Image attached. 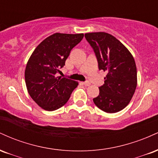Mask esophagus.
Here are the masks:
<instances>
[{
	"label": "esophagus",
	"mask_w": 158,
	"mask_h": 158,
	"mask_svg": "<svg viewBox=\"0 0 158 158\" xmlns=\"http://www.w3.org/2000/svg\"><path fill=\"white\" fill-rule=\"evenodd\" d=\"M83 85H84L85 86H90V81H84V82H83Z\"/></svg>",
	"instance_id": "1"
}]
</instances>
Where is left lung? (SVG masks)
I'll return each mask as SVG.
<instances>
[{
  "label": "left lung",
  "instance_id": "1",
  "mask_svg": "<svg viewBox=\"0 0 158 158\" xmlns=\"http://www.w3.org/2000/svg\"><path fill=\"white\" fill-rule=\"evenodd\" d=\"M94 49L99 70L107 71L94 104L106 113L123 110L131 101L137 88V67L133 56L118 39L104 32L85 33Z\"/></svg>",
  "mask_w": 158,
  "mask_h": 158
}]
</instances>
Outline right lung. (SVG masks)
Instances as JSON below:
<instances>
[{"instance_id":"1","label":"right lung","mask_w":158,"mask_h":158,"mask_svg":"<svg viewBox=\"0 0 158 158\" xmlns=\"http://www.w3.org/2000/svg\"><path fill=\"white\" fill-rule=\"evenodd\" d=\"M84 34H52L38 45L25 69V82L30 97L43 109L52 111L66 104L78 81L57 77L59 69Z\"/></svg>"}]
</instances>
